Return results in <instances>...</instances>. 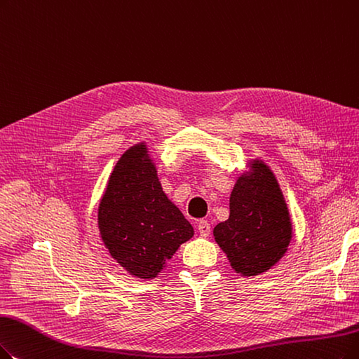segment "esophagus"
<instances>
[{"mask_svg": "<svg viewBox=\"0 0 359 359\" xmlns=\"http://www.w3.org/2000/svg\"><path fill=\"white\" fill-rule=\"evenodd\" d=\"M197 231L202 237H209L210 234V224L208 221H200L197 224Z\"/></svg>", "mask_w": 359, "mask_h": 359, "instance_id": "1", "label": "esophagus"}]
</instances>
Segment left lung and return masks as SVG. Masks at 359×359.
<instances>
[{
	"instance_id": "left-lung-1",
	"label": "left lung",
	"mask_w": 359,
	"mask_h": 359,
	"mask_svg": "<svg viewBox=\"0 0 359 359\" xmlns=\"http://www.w3.org/2000/svg\"><path fill=\"white\" fill-rule=\"evenodd\" d=\"M293 237L292 215L272 169L259 157L248 161L229 194V217L213 228V238L241 277L276 266Z\"/></svg>"
}]
</instances>
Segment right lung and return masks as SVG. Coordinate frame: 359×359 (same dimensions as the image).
I'll list each match as a JSON object with an SVG mask.
<instances>
[{"label":"right lung","mask_w":359,"mask_h":359,"mask_svg":"<svg viewBox=\"0 0 359 359\" xmlns=\"http://www.w3.org/2000/svg\"><path fill=\"white\" fill-rule=\"evenodd\" d=\"M106 250L130 276L153 280L182 243L191 224L162 189L146 141L126 149L114 163L97 209Z\"/></svg>","instance_id":"right-lung-1"}]
</instances>
